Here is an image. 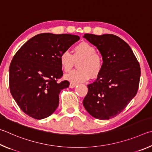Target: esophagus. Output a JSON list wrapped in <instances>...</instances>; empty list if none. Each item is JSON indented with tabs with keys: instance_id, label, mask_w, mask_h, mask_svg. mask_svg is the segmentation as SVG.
<instances>
[{
	"instance_id": "34e87169",
	"label": "esophagus",
	"mask_w": 152,
	"mask_h": 152,
	"mask_svg": "<svg viewBox=\"0 0 152 152\" xmlns=\"http://www.w3.org/2000/svg\"><path fill=\"white\" fill-rule=\"evenodd\" d=\"M77 86V84L71 83L70 85H69V87H70V88H74V87H75Z\"/></svg>"
}]
</instances>
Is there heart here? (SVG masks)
I'll return each mask as SVG.
<instances>
[{"instance_id": "1", "label": "heart", "mask_w": 152, "mask_h": 152, "mask_svg": "<svg viewBox=\"0 0 152 152\" xmlns=\"http://www.w3.org/2000/svg\"><path fill=\"white\" fill-rule=\"evenodd\" d=\"M77 70H74L65 76L66 80L73 83H83L89 80L90 77L96 78L99 75L103 66V60L101 55L96 53V49L87 42H81L74 47L73 54L65 50L59 56L61 67L65 72L71 70L75 61Z\"/></svg>"}]
</instances>
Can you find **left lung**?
I'll return each mask as SVG.
<instances>
[{
    "mask_svg": "<svg viewBox=\"0 0 152 152\" xmlns=\"http://www.w3.org/2000/svg\"><path fill=\"white\" fill-rule=\"evenodd\" d=\"M83 37L99 50L103 66L95 81L87 86L83 104L94 118L107 120L120 113L135 96L140 66L129 45L119 37L85 34Z\"/></svg>",
    "mask_w": 152,
    "mask_h": 152,
    "instance_id": "1",
    "label": "left lung"
}]
</instances>
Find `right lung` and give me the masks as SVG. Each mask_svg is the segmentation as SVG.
I'll return each instance as SVG.
<instances>
[{"label":"right lung","instance_id":"1","mask_svg":"<svg viewBox=\"0 0 152 152\" xmlns=\"http://www.w3.org/2000/svg\"><path fill=\"white\" fill-rule=\"evenodd\" d=\"M79 40V36L71 34H39L13 57L9 67L10 91L26 115L42 119L57 108L61 91L69 86L67 81L57 82L63 75L59 56Z\"/></svg>","mask_w":152,"mask_h":152}]
</instances>
